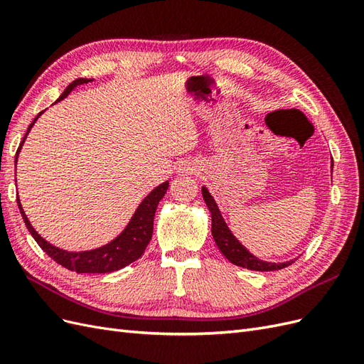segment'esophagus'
I'll return each instance as SVG.
<instances>
[{
    "mask_svg": "<svg viewBox=\"0 0 364 364\" xmlns=\"http://www.w3.org/2000/svg\"><path fill=\"white\" fill-rule=\"evenodd\" d=\"M193 167L191 165H183V167H181V173H186V174H190V173H193Z\"/></svg>",
    "mask_w": 364,
    "mask_h": 364,
    "instance_id": "obj_1",
    "label": "esophagus"
}]
</instances>
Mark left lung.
I'll list each match as a JSON object with an SVG mask.
<instances>
[{
	"mask_svg": "<svg viewBox=\"0 0 364 364\" xmlns=\"http://www.w3.org/2000/svg\"><path fill=\"white\" fill-rule=\"evenodd\" d=\"M331 171H333V161H331ZM202 196L209 209V213H211V220H213L211 232H213L215 245L230 262L235 264V266L245 267L249 270H257V272L281 270L294 262L293 259L285 261V262H269V261L258 259L255 255H252V253L235 238V235L230 232V229L228 228L222 214H220V209L214 200V197L209 194V191L205 188V186H202Z\"/></svg>",
	"mask_w": 364,
	"mask_h": 364,
	"instance_id": "left-lung-1",
	"label": "left lung"
}]
</instances>
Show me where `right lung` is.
I'll return each mask as SVG.
<instances>
[{
	"label": "right lung",
	"instance_id": "right-lung-1",
	"mask_svg": "<svg viewBox=\"0 0 364 364\" xmlns=\"http://www.w3.org/2000/svg\"><path fill=\"white\" fill-rule=\"evenodd\" d=\"M92 82V79H77L73 83L68 85L67 90L63 91V94L58 98L56 102L63 100L74 87H77L79 85ZM43 114L39 112L38 117L33 119V123L28 126L26 135L23 138V142L16 151V158H15V164L18 161V155L21 151V147H23L24 141L28 135L30 129L33 127V124L36 123V119ZM16 182V181H15ZM168 190V181H165L164 183H161L159 186H156L144 200L139 203V206L136 208L135 214L132 215L129 225L126 226V229L121 232L115 240H112L111 243H107L102 247H97L92 250H83V252H68L59 249L56 246L50 245L47 240H43L36 230L33 228L28 222V218L24 213L23 206H21L19 197L16 199L21 215H23L24 223L28 229V232L31 234V237L36 240V243L41 246V249L47 253L50 258H53L60 266H63L65 269H68L71 272H77V273H109V272H115L123 269L126 266H129L130 262L136 261L142 253H144L149 241L151 240V234H153V218H155V213L159 200L164 197V194L167 193Z\"/></svg>",
	"mask_w": 364,
	"mask_h": 364
}]
</instances>
